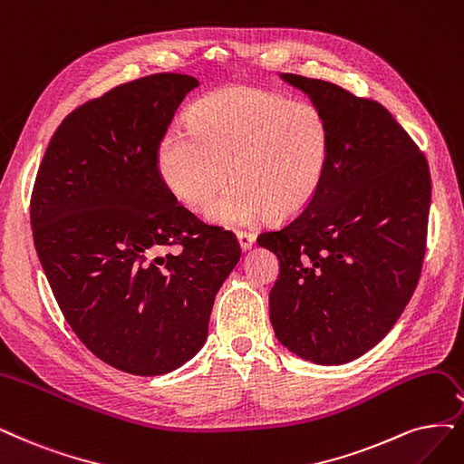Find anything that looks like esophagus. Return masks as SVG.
Segmentation results:
<instances>
[{
	"mask_svg": "<svg viewBox=\"0 0 464 464\" xmlns=\"http://www.w3.org/2000/svg\"><path fill=\"white\" fill-rule=\"evenodd\" d=\"M237 241H238V246H241L246 252L254 246L256 237L252 233H246V231H237Z\"/></svg>",
	"mask_w": 464,
	"mask_h": 464,
	"instance_id": "esophagus-1",
	"label": "esophagus"
}]
</instances>
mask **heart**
Here are the masks:
<instances>
[{
	"label": "heart",
	"mask_w": 464,
	"mask_h": 464,
	"mask_svg": "<svg viewBox=\"0 0 464 464\" xmlns=\"http://www.w3.org/2000/svg\"><path fill=\"white\" fill-rule=\"evenodd\" d=\"M333 154V130L312 102L235 85L202 97L191 122L162 133L157 168L181 204L202 210L218 188L235 183L206 210L218 226H250L266 216L296 218L319 195Z\"/></svg>",
	"instance_id": "obj_1"
}]
</instances>
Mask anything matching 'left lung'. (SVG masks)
Here are the masks:
<instances>
[{"mask_svg":"<svg viewBox=\"0 0 464 464\" xmlns=\"http://www.w3.org/2000/svg\"><path fill=\"white\" fill-rule=\"evenodd\" d=\"M329 118L333 154L315 200L258 245L279 258L269 293L277 340L305 362L342 365L390 333L417 286L430 210V171L376 101L281 74Z\"/></svg>","mask_w":464,"mask_h":464,"instance_id":"1","label":"left lung"}]
</instances>
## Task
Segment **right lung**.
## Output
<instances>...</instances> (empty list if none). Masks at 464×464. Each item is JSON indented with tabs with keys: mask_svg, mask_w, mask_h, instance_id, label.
Returning <instances> with one entry per match:
<instances>
[{
	"mask_svg": "<svg viewBox=\"0 0 464 464\" xmlns=\"http://www.w3.org/2000/svg\"><path fill=\"white\" fill-rule=\"evenodd\" d=\"M198 85L152 74L85 102L51 137L34 185V245L66 323L130 374H164L195 357L241 260L235 237L178 204L157 168L162 133ZM171 244L182 252L162 256Z\"/></svg>",
	"mask_w": 464,
	"mask_h": 464,
	"instance_id": "obj_1",
	"label": "right lung"
}]
</instances>
